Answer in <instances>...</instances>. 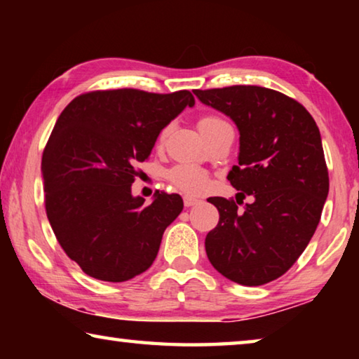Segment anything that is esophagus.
I'll use <instances>...</instances> for the list:
<instances>
[{"label":"esophagus","instance_id":"34e87169","mask_svg":"<svg viewBox=\"0 0 359 359\" xmlns=\"http://www.w3.org/2000/svg\"><path fill=\"white\" fill-rule=\"evenodd\" d=\"M198 203H199V199L196 196H193V194H185V196H184L185 208H191V205L198 204Z\"/></svg>","mask_w":359,"mask_h":359}]
</instances>
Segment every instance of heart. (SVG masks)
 Listing matches in <instances>:
<instances>
[{"label": "heart", "instance_id": "b5f03b06", "mask_svg": "<svg viewBox=\"0 0 359 359\" xmlns=\"http://www.w3.org/2000/svg\"><path fill=\"white\" fill-rule=\"evenodd\" d=\"M222 123H226V121L215 117V115H204V117H201L198 121V128L199 131L204 133ZM166 131L168 130L161 133L160 139L165 137ZM168 179L171 180L175 187H179L185 191H201L209 184L208 174H205L204 169H201L198 165H193V163H179V165L172 166L168 171Z\"/></svg>", "mask_w": 359, "mask_h": 359}]
</instances>
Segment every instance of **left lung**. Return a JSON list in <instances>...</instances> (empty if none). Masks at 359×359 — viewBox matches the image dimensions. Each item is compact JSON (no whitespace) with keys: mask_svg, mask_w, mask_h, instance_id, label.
Masks as SVG:
<instances>
[{"mask_svg":"<svg viewBox=\"0 0 359 359\" xmlns=\"http://www.w3.org/2000/svg\"><path fill=\"white\" fill-rule=\"evenodd\" d=\"M193 93L239 130V165L228 180L241 193L236 201L208 199L220 214L205 236L208 258L245 287L276 280L306 250L330 191L318 126L302 104L271 88L234 85ZM245 194L254 201L241 211Z\"/></svg>","mask_w":359,"mask_h":359,"instance_id":"1","label":"left lung"}]
</instances>
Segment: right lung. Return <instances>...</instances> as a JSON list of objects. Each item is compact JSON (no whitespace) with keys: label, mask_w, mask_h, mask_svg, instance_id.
Segmentation results:
<instances>
[{"label":"right lung","mask_w":359,"mask_h":359,"mask_svg":"<svg viewBox=\"0 0 359 359\" xmlns=\"http://www.w3.org/2000/svg\"><path fill=\"white\" fill-rule=\"evenodd\" d=\"M169 95L121 88L77 96L60 114L42 154L46 212L60 245L85 274L125 282L156 258L163 233L184 209L179 194L133 196L135 166L185 107Z\"/></svg>","instance_id":"add662e5"}]
</instances>
